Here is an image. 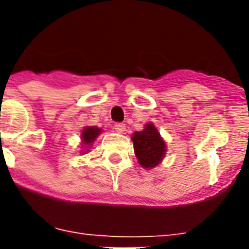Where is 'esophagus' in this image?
Segmentation results:
<instances>
[{"label":"esophagus","mask_w":249,"mask_h":249,"mask_svg":"<svg viewBox=\"0 0 249 249\" xmlns=\"http://www.w3.org/2000/svg\"><path fill=\"white\" fill-rule=\"evenodd\" d=\"M114 131L118 132V133H122V132H124V129H126V124L124 123H116L113 126Z\"/></svg>","instance_id":"34e87169"}]
</instances>
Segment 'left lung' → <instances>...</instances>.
<instances>
[{"label": "left lung", "mask_w": 249, "mask_h": 249, "mask_svg": "<svg viewBox=\"0 0 249 249\" xmlns=\"http://www.w3.org/2000/svg\"><path fill=\"white\" fill-rule=\"evenodd\" d=\"M132 141L135 144L136 157L142 167L152 168L162 160L166 144L152 123L146 124L143 131L136 132L132 136Z\"/></svg>", "instance_id": "8db88e82"}]
</instances>
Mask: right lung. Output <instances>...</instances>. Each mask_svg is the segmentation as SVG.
I'll return each instance as SVG.
<instances>
[{"label": "right lung", "mask_w": 249, "mask_h": 249, "mask_svg": "<svg viewBox=\"0 0 249 249\" xmlns=\"http://www.w3.org/2000/svg\"><path fill=\"white\" fill-rule=\"evenodd\" d=\"M101 129L97 127H86L82 132V138H83V144H91L97 136L101 133Z\"/></svg>", "instance_id": "1"}]
</instances>
